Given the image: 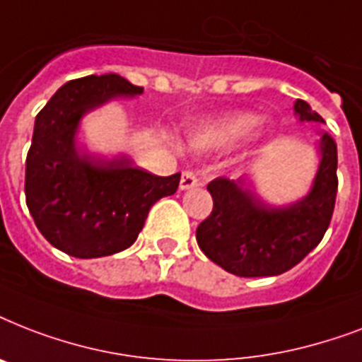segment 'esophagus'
<instances>
[{
    "label": "esophagus",
    "instance_id": "esophagus-1",
    "mask_svg": "<svg viewBox=\"0 0 362 362\" xmlns=\"http://www.w3.org/2000/svg\"><path fill=\"white\" fill-rule=\"evenodd\" d=\"M199 186L197 176L193 170H184L180 178V189H192V187Z\"/></svg>",
    "mask_w": 362,
    "mask_h": 362
}]
</instances>
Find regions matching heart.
<instances>
[{
	"mask_svg": "<svg viewBox=\"0 0 362 362\" xmlns=\"http://www.w3.org/2000/svg\"><path fill=\"white\" fill-rule=\"evenodd\" d=\"M261 118L255 112H235L218 120L193 125L187 133V142L195 150H221L240 142L242 139H259L263 135Z\"/></svg>",
	"mask_w": 362,
	"mask_h": 362,
	"instance_id": "1",
	"label": "heart"
}]
</instances>
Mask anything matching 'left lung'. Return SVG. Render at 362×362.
Segmentation results:
<instances>
[{"instance_id":"8db88e82","label":"left lung","mask_w":362,"mask_h":362,"mask_svg":"<svg viewBox=\"0 0 362 362\" xmlns=\"http://www.w3.org/2000/svg\"><path fill=\"white\" fill-rule=\"evenodd\" d=\"M298 122L325 124L306 101H295ZM320 167L310 192L272 206L250 189L247 178H216L206 186L214 209L197 227V244L221 269L242 278L278 276L300 263L321 242L337 201V142L321 133Z\"/></svg>"}]
</instances>
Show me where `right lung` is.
Returning <instances> with one entry per match:
<instances>
[{
	"label": "right lung",
	"instance_id": "add662e5",
	"mask_svg": "<svg viewBox=\"0 0 362 362\" xmlns=\"http://www.w3.org/2000/svg\"><path fill=\"white\" fill-rule=\"evenodd\" d=\"M142 92L115 73L90 75L64 84L37 115L25 159V203L42 237L73 257L129 247L152 204L178 189L180 173L156 176L129 156L105 158L76 141L88 112Z\"/></svg>",
	"mask_w": 362,
	"mask_h": 362
}]
</instances>
